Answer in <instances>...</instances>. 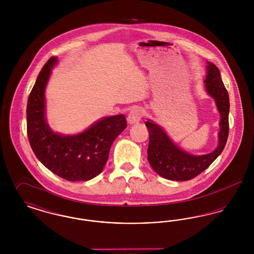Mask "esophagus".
Here are the masks:
<instances>
[{
    "mask_svg": "<svg viewBox=\"0 0 254 254\" xmlns=\"http://www.w3.org/2000/svg\"><path fill=\"white\" fill-rule=\"evenodd\" d=\"M144 115V110L141 109V108H136V109H133L129 114H128V117H127V122L129 124H135V123H138V122L141 121L142 117Z\"/></svg>",
    "mask_w": 254,
    "mask_h": 254,
    "instance_id": "esophagus-1",
    "label": "esophagus"
}]
</instances>
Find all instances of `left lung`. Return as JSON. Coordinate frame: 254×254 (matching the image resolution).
<instances>
[{
  "label": "left lung",
  "mask_w": 254,
  "mask_h": 254,
  "mask_svg": "<svg viewBox=\"0 0 254 254\" xmlns=\"http://www.w3.org/2000/svg\"><path fill=\"white\" fill-rule=\"evenodd\" d=\"M207 75L205 80V89L213 97L221 114L219 145L211 153L195 156L174 145L164 130L151 121L145 122L149 132L147 160L160 176L174 181H188L198 176L207 169L221 154L229 137L230 98L223 84L217 66L207 63Z\"/></svg>",
  "instance_id": "1"
}]
</instances>
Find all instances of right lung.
<instances>
[{
	"instance_id": "right-lung-1",
	"label": "right lung",
	"mask_w": 254,
	"mask_h": 254,
	"mask_svg": "<svg viewBox=\"0 0 254 254\" xmlns=\"http://www.w3.org/2000/svg\"><path fill=\"white\" fill-rule=\"evenodd\" d=\"M56 62V57L49 58L28 97V141L36 157L51 172L67 181H88L104 169L110 146L127 127V119L124 114L107 117L78 135L53 132L45 118V88Z\"/></svg>"
}]
</instances>
